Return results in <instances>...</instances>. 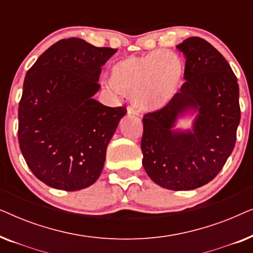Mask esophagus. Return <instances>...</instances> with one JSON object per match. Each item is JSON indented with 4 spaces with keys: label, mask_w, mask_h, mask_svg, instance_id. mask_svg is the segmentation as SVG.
I'll return each instance as SVG.
<instances>
[{
    "label": "esophagus",
    "mask_w": 253,
    "mask_h": 253,
    "mask_svg": "<svg viewBox=\"0 0 253 253\" xmlns=\"http://www.w3.org/2000/svg\"><path fill=\"white\" fill-rule=\"evenodd\" d=\"M126 113H127V115H131V116H137L138 115V110L134 109L133 107H127Z\"/></svg>",
    "instance_id": "34e87169"
}]
</instances>
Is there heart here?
Instances as JSON below:
<instances>
[{
	"instance_id": "1",
	"label": "heart",
	"mask_w": 253,
	"mask_h": 253,
	"mask_svg": "<svg viewBox=\"0 0 253 253\" xmlns=\"http://www.w3.org/2000/svg\"><path fill=\"white\" fill-rule=\"evenodd\" d=\"M184 63L177 54L155 50L143 56H127L109 69V85L122 95H132L141 112H157L177 94Z\"/></svg>"
}]
</instances>
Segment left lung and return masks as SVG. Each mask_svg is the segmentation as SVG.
Returning a JSON list of instances; mask_svg holds the SVG:
<instances>
[{
  "label": "left lung",
  "mask_w": 253,
  "mask_h": 253,
  "mask_svg": "<svg viewBox=\"0 0 253 253\" xmlns=\"http://www.w3.org/2000/svg\"><path fill=\"white\" fill-rule=\"evenodd\" d=\"M177 49L186 58L181 91L165 108L146 114L143 166L162 188L186 191L212 181L234 150L241 120L237 78L219 50L198 37ZM194 116L190 129L178 119Z\"/></svg>",
  "instance_id": "left-lung-1"
}]
</instances>
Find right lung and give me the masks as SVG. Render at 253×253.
Instances as JSON below:
<instances>
[{
  "label": "right lung",
  "mask_w": 253,
  "mask_h": 253,
  "mask_svg": "<svg viewBox=\"0 0 253 253\" xmlns=\"http://www.w3.org/2000/svg\"><path fill=\"white\" fill-rule=\"evenodd\" d=\"M117 51L78 38L57 41L27 71L18 107V140L27 166L44 184L64 191L92 185L123 107L93 99L101 67Z\"/></svg>",
  "instance_id": "1"
}]
</instances>
